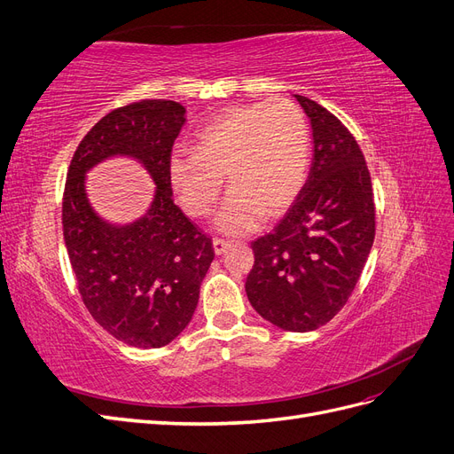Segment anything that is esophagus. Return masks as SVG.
Returning <instances> with one entry per match:
<instances>
[{
    "instance_id": "obj_1",
    "label": "esophagus",
    "mask_w": 454,
    "mask_h": 454,
    "mask_svg": "<svg viewBox=\"0 0 454 454\" xmlns=\"http://www.w3.org/2000/svg\"><path fill=\"white\" fill-rule=\"evenodd\" d=\"M212 246H214V254L215 255H223L227 252V248H229V242H225L222 239H214Z\"/></svg>"
}]
</instances>
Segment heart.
I'll use <instances>...</instances> for the list:
<instances>
[{
    "label": "heart",
    "mask_w": 454,
    "mask_h": 454,
    "mask_svg": "<svg viewBox=\"0 0 454 454\" xmlns=\"http://www.w3.org/2000/svg\"><path fill=\"white\" fill-rule=\"evenodd\" d=\"M307 119L290 100L229 107L195 138V151L174 149L168 182L191 217L212 212L227 177L229 197L215 217L223 235L254 232L278 219L303 193L309 176Z\"/></svg>",
    "instance_id": "heart-1"
}]
</instances>
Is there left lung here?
Returning <instances> with one entry per match:
<instances>
[{
	"mask_svg": "<svg viewBox=\"0 0 454 454\" xmlns=\"http://www.w3.org/2000/svg\"><path fill=\"white\" fill-rule=\"evenodd\" d=\"M312 127L309 180L280 223L252 242V307L286 332L305 333L347 305L375 239V202L362 149L325 107L295 94Z\"/></svg>",
	"mask_w": 454,
	"mask_h": 454,
	"instance_id": "1",
	"label": "left lung"
}]
</instances>
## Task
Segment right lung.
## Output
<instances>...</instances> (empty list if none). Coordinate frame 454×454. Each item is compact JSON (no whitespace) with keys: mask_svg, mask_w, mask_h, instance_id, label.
Instances as JSON below:
<instances>
[{"mask_svg":"<svg viewBox=\"0 0 454 454\" xmlns=\"http://www.w3.org/2000/svg\"><path fill=\"white\" fill-rule=\"evenodd\" d=\"M185 122L172 100H140L109 112L77 145L62 199L67 257L85 307L109 335L136 348H159L193 318L212 240L172 200L168 157ZM140 160L158 187L150 210L112 226L92 210L86 172L109 156Z\"/></svg>","mask_w":454,"mask_h":454,"instance_id":"add662e5","label":"right lung"}]
</instances>
